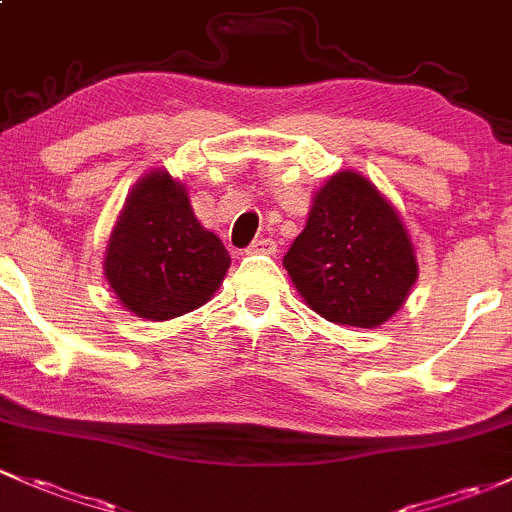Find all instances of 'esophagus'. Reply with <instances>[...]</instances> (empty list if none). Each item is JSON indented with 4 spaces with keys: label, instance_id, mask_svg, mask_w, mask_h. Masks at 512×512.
Here are the masks:
<instances>
[{
    "label": "esophagus",
    "instance_id": "obj_1",
    "mask_svg": "<svg viewBox=\"0 0 512 512\" xmlns=\"http://www.w3.org/2000/svg\"><path fill=\"white\" fill-rule=\"evenodd\" d=\"M276 249H278L276 241L263 236V239H256L246 251H249V254H276Z\"/></svg>",
    "mask_w": 512,
    "mask_h": 512
}]
</instances>
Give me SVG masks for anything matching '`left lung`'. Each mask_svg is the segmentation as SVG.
I'll use <instances>...</instances> for the list:
<instances>
[{
    "label": "left lung",
    "mask_w": 512,
    "mask_h": 512,
    "mask_svg": "<svg viewBox=\"0 0 512 512\" xmlns=\"http://www.w3.org/2000/svg\"><path fill=\"white\" fill-rule=\"evenodd\" d=\"M283 266L317 315L364 329L386 322L417 278L398 212L351 170L332 175L317 192Z\"/></svg>",
    "instance_id": "8db88e82"
}]
</instances>
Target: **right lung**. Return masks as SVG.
I'll list each match as a JSON object with an SVG mask.
<instances>
[{"label": "right lung", "mask_w": 512, "mask_h": 512, "mask_svg": "<svg viewBox=\"0 0 512 512\" xmlns=\"http://www.w3.org/2000/svg\"><path fill=\"white\" fill-rule=\"evenodd\" d=\"M229 261L219 236L197 222L183 185L153 170L119 214L104 276L129 312L173 320L212 298Z\"/></svg>", "instance_id": "add662e5"}]
</instances>
